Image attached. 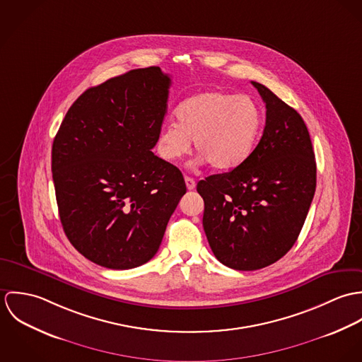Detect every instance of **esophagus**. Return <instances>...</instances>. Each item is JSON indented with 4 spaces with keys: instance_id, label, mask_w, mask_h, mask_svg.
Returning a JSON list of instances; mask_svg holds the SVG:
<instances>
[{
    "instance_id": "esophagus-1",
    "label": "esophagus",
    "mask_w": 362,
    "mask_h": 362,
    "mask_svg": "<svg viewBox=\"0 0 362 362\" xmlns=\"http://www.w3.org/2000/svg\"><path fill=\"white\" fill-rule=\"evenodd\" d=\"M184 180H185V185H187V188H188L189 191H192V189L195 188V185H197V184H195V180H194V178H191V177H188V175H185V178H184Z\"/></svg>"
}]
</instances>
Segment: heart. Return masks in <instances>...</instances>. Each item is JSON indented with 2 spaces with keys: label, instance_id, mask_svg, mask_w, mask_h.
<instances>
[{
  "label": "heart",
  "instance_id": "obj_1",
  "mask_svg": "<svg viewBox=\"0 0 362 362\" xmlns=\"http://www.w3.org/2000/svg\"><path fill=\"white\" fill-rule=\"evenodd\" d=\"M177 122H165L157 134V152L167 161L195 149L216 170H231L252 153L262 111L248 96L209 90L188 98L175 110Z\"/></svg>",
  "mask_w": 362,
  "mask_h": 362
}]
</instances>
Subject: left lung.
Returning a JSON list of instances; mask_svg holds the SVG:
<instances>
[{
    "label": "left lung",
    "mask_w": 362,
    "mask_h": 362,
    "mask_svg": "<svg viewBox=\"0 0 362 362\" xmlns=\"http://www.w3.org/2000/svg\"><path fill=\"white\" fill-rule=\"evenodd\" d=\"M266 104L263 135L250 157L197 185L204 230L223 264L258 270L296 244L316 188V163L303 117L272 90L252 82Z\"/></svg>",
    "instance_id": "obj_1"
}]
</instances>
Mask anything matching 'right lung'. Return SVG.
I'll use <instances>...</instances> for the list:
<instances>
[{"mask_svg": "<svg viewBox=\"0 0 362 362\" xmlns=\"http://www.w3.org/2000/svg\"><path fill=\"white\" fill-rule=\"evenodd\" d=\"M171 78L132 69L83 92L54 138L59 220L78 252L125 270L153 258L187 192L181 171L152 152Z\"/></svg>", "mask_w": 362, "mask_h": 362, "instance_id": "add662e5", "label": "right lung"}]
</instances>
